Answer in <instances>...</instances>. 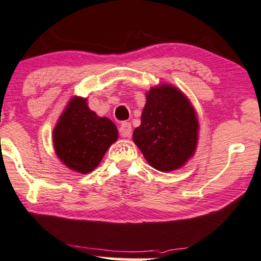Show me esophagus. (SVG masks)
<instances>
[{
    "instance_id": "34e87169",
    "label": "esophagus",
    "mask_w": 261,
    "mask_h": 261,
    "mask_svg": "<svg viewBox=\"0 0 261 261\" xmlns=\"http://www.w3.org/2000/svg\"><path fill=\"white\" fill-rule=\"evenodd\" d=\"M119 134L121 137H130L131 134H133V127H131V124L126 123V121L121 123L120 127H119Z\"/></svg>"
}]
</instances>
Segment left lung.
<instances>
[{
    "label": "left lung",
    "instance_id": "left-lung-1",
    "mask_svg": "<svg viewBox=\"0 0 261 261\" xmlns=\"http://www.w3.org/2000/svg\"><path fill=\"white\" fill-rule=\"evenodd\" d=\"M197 119L190 102L171 85L151 88L134 142L154 169L167 172L183 166L197 143Z\"/></svg>",
    "mask_w": 261,
    "mask_h": 261
}]
</instances>
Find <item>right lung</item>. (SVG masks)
Listing matches in <instances>:
<instances>
[{
    "instance_id": "add662e5",
    "label": "right lung",
    "mask_w": 261,
    "mask_h": 261,
    "mask_svg": "<svg viewBox=\"0 0 261 261\" xmlns=\"http://www.w3.org/2000/svg\"><path fill=\"white\" fill-rule=\"evenodd\" d=\"M117 138V126L107 118L97 117L81 97L72 98L54 128L58 156L81 173L94 170Z\"/></svg>"
}]
</instances>
